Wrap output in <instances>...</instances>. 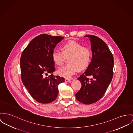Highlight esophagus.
I'll use <instances>...</instances> for the list:
<instances>
[{"label": "esophagus", "mask_w": 133, "mask_h": 133, "mask_svg": "<svg viewBox=\"0 0 133 133\" xmlns=\"http://www.w3.org/2000/svg\"><path fill=\"white\" fill-rule=\"evenodd\" d=\"M65 82L70 83V82H71L72 81L71 80H70V79H69V78H66V79H65Z\"/></svg>", "instance_id": "obj_1"}]
</instances>
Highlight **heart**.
<instances>
[{"instance_id":"obj_1","label":"heart","mask_w":133,"mask_h":133,"mask_svg":"<svg viewBox=\"0 0 133 133\" xmlns=\"http://www.w3.org/2000/svg\"><path fill=\"white\" fill-rule=\"evenodd\" d=\"M70 56L66 66L60 68L59 73L65 77H70L78 69L82 70L89 65L92 53L90 49L83 47L82 44L74 41H70L63 45V51L55 49L52 51L51 57L54 62L62 66L64 64V56Z\"/></svg>"}]
</instances>
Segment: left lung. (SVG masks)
Returning <instances> with one entry per match:
<instances>
[{"label":"left lung","instance_id":"8db88e82","mask_svg":"<svg viewBox=\"0 0 133 133\" xmlns=\"http://www.w3.org/2000/svg\"><path fill=\"white\" fill-rule=\"evenodd\" d=\"M84 37H89L91 43L92 61L77 78L82 86L75 97L80 102L91 104L102 97L111 82L114 60L107 45L101 39L92 35Z\"/></svg>","mask_w":133,"mask_h":133}]
</instances>
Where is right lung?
<instances>
[{"label": "right lung", "mask_w": 133, "mask_h": 133, "mask_svg": "<svg viewBox=\"0 0 133 133\" xmlns=\"http://www.w3.org/2000/svg\"><path fill=\"white\" fill-rule=\"evenodd\" d=\"M64 39L42 34L33 39L23 51L20 59L21 78L23 84L32 98L38 102L46 104L57 98L58 85L64 78L55 76L52 51ZM49 73L51 75L46 76Z\"/></svg>", "instance_id": "obj_1"}]
</instances>
